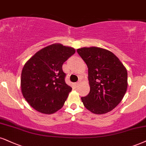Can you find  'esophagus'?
<instances>
[{"mask_svg":"<svg viewBox=\"0 0 146 146\" xmlns=\"http://www.w3.org/2000/svg\"><path fill=\"white\" fill-rule=\"evenodd\" d=\"M79 84H80V82H76V83H75V85H76V87H78V86L79 85Z\"/></svg>","mask_w":146,"mask_h":146,"instance_id":"34e87169","label":"esophagus"}]
</instances>
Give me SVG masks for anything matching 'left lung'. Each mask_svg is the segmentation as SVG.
Returning a JSON list of instances; mask_svg holds the SVG:
<instances>
[{
	"label": "left lung",
	"instance_id": "1",
	"mask_svg": "<svg viewBox=\"0 0 146 146\" xmlns=\"http://www.w3.org/2000/svg\"><path fill=\"white\" fill-rule=\"evenodd\" d=\"M77 53L88 67L90 92L82 97L84 107L102 114L112 110L127 89V71L114 53L99 47H83Z\"/></svg>",
	"mask_w": 146,
	"mask_h": 146
}]
</instances>
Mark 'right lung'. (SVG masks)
Instances as JSON below:
<instances>
[{"instance_id": "right-lung-1", "label": "right lung", "mask_w": 146, "mask_h": 146, "mask_svg": "<svg viewBox=\"0 0 146 146\" xmlns=\"http://www.w3.org/2000/svg\"><path fill=\"white\" fill-rule=\"evenodd\" d=\"M74 53L72 47L53 44L38 51L24 65L21 92L36 110L50 114L63 107L72 89L65 82L62 66Z\"/></svg>"}]
</instances>
